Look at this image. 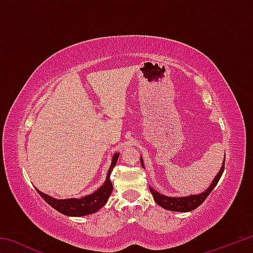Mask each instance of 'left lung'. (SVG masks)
Listing matches in <instances>:
<instances>
[{
  "label": "left lung",
  "mask_w": 253,
  "mask_h": 253,
  "mask_svg": "<svg viewBox=\"0 0 253 253\" xmlns=\"http://www.w3.org/2000/svg\"><path fill=\"white\" fill-rule=\"evenodd\" d=\"M224 162L225 160L223 161V164H222V168L219 170V173L216 174V176L214 177V179L212 181L211 185L208 187V190L202 192V193L196 194V195L182 196V198H172V196L163 195L160 193V192H157L156 190H154V188L149 187V190H151L152 194L154 196V200H155V202L160 205V207L164 208L166 210H169V211H176V212L193 211V210L200 207V205L204 202L205 199L209 196V194L213 191V188L216 186L217 182L220 181V178L224 170ZM140 164H142V166L144 168V162L142 157H140Z\"/></svg>",
  "instance_id": "obj_1"
}]
</instances>
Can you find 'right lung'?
<instances>
[{"label":"right lung","mask_w":253,"mask_h":253,"mask_svg":"<svg viewBox=\"0 0 253 253\" xmlns=\"http://www.w3.org/2000/svg\"><path fill=\"white\" fill-rule=\"evenodd\" d=\"M119 157V153L114 154L113 160H111V165L109 168L108 173L105 183L98 188L97 191L93 192L90 195H85L81 199H66V200H58L51 196L42 193L41 191L37 190L38 193L41 195L46 203L51 205L53 209L57 210L58 212L65 214L69 216H84L88 214H92L97 212L98 210L101 209L106 204L107 200L113 192V184L110 181V173L116 165L117 160Z\"/></svg>","instance_id":"right-lung-1"}]
</instances>
